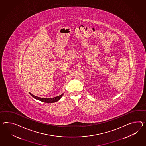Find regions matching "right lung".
<instances>
[{"mask_svg":"<svg viewBox=\"0 0 146 146\" xmlns=\"http://www.w3.org/2000/svg\"><path fill=\"white\" fill-rule=\"evenodd\" d=\"M29 93L33 98H34L38 100L39 101H41L42 102H46V103H53V102H55L56 101H58L62 98V96H63V94H64V93H63L60 96H56V97H54V98H39L38 96H34L31 93Z\"/></svg>","mask_w":146,"mask_h":146,"instance_id":"add662e5","label":"right lung"}]
</instances>
